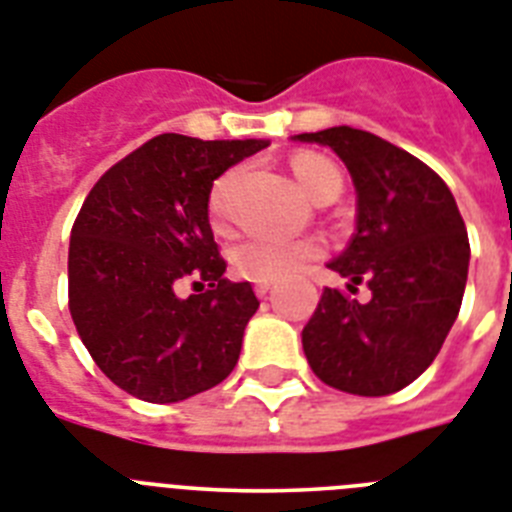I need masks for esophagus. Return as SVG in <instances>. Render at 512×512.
Wrapping results in <instances>:
<instances>
[{"mask_svg": "<svg viewBox=\"0 0 512 512\" xmlns=\"http://www.w3.org/2000/svg\"><path fill=\"white\" fill-rule=\"evenodd\" d=\"M273 289V281H255V292L257 297H265V294Z\"/></svg>", "mask_w": 512, "mask_h": 512, "instance_id": "obj_1", "label": "esophagus"}]
</instances>
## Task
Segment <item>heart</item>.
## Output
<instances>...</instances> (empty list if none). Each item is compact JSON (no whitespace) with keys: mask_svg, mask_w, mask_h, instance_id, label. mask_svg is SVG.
I'll list each match as a JSON object with an SVG mask.
<instances>
[{"mask_svg":"<svg viewBox=\"0 0 512 512\" xmlns=\"http://www.w3.org/2000/svg\"><path fill=\"white\" fill-rule=\"evenodd\" d=\"M289 168H292L299 191L313 202L323 197H336L342 191V173L326 157L302 152L292 157ZM234 181L236 170H228L210 194V210L218 220L228 215V199H231ZM318 255H321V244L307 236L289 239V236L255 234L234 249V268L252 281H281V278L294 276Z\"/></svg>","mask_w":512,"mask_h":512,"instance_id":"heart-1","label":"heart"}]
</instances>
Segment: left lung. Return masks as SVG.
I'll list each match as a JSON object with an SVG mask.
<instances>
[{"label":"left lung","instance_id":"obj_1","mask_svg":"<svg viewBox=\"0 0 512 512\" xmlns=\"http://www.w3.org/2000/svg\"><path fill=\"white\" fill-rule=\"evenodd\" d=\"M294 141L321 144L347 165L357 194L355 236L328 268L355 292L323 289L302 328V350L323 384L384 397L421 376L460 313L471 247L452 191L429 165L350 126Z\"/></svg>","mask_w":512,"mask_h":512}]
</instances>
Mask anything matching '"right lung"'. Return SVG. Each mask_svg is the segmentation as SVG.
Instances as JSON below:
<instances>
[{"label": "right lung", "instance_id": "add662e5", "mask_svg": "<svg viewBox=\"0 0 512 512\" xmlns=\"http://www.w3.org/2000/svg\"><path fill=\"white\" fill-rule=\"evenodd\" d=\"M268 144L155 136L112 165L83 202L70 234V315L99 371L136 400H189L236 368L260 302L249 281L223 278L210 191ZM186 275L202 295L177 297Z\"/></svg>", "mask_w": 512, "mask_h": 512}]
</instances>
